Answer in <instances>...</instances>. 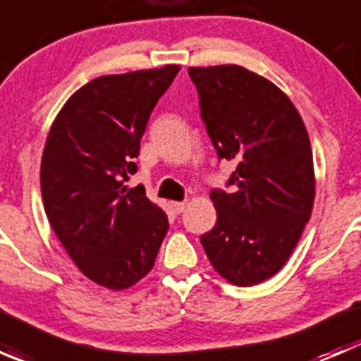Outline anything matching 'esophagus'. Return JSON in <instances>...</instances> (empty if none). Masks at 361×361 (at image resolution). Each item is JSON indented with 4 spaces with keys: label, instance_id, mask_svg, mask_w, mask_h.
Listing matches in <instances>:
<instances>
[{
    "label": "esophagus",
    "instance_id": "obj_1",
    "mask_svg": "<svg viewBox=\"0 0 361 361\" xmlns=\"http://www.w3.org/2000/svg\"><path fill=\"white\" fill-rule=\"evenodd\" d=\"M185 207H187V204H185V202H173V211H174V213H176V214L183 213Z\"/></svg>",
    "mask_w": 361,
    "mask_h": 361
}]
</instances>
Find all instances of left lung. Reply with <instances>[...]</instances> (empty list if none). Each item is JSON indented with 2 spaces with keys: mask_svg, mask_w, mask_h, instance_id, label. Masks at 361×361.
<instances>
[{
  "mask_svg": "<svg viewBox=\"0 0 361 361\" xmlns=\"http://www.w3.org/2000/svg\"><path fill=\"white\" fill-rule=\"evenodd\" d=\"M188 75L218 159L235 162L231 190H211L216 224L201 243L227 281L258 285L286 264L311 216L307 130L286 94L257 73L227 64Z\"/></svg>",
  "mask_w": 361,
  "mask_h": 361,
  "instance_id": "8db88e82",
  "label": "left lung"
}]
</instances>
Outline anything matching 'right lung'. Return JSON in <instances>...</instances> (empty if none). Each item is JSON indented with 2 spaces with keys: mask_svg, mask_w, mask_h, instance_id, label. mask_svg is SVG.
<instances>
[{
  "mask_svg": "<svg viewBox=\"0 0 361 361\" xmlns=\"http://www.w3.org/2000/svg\"><path fill=\"white\" fill-rule=\"evenodd\" d=\"M180 66L108 75L76 90L50 127L42 157L47 218L76 267L110 290L152 271L167 234V214L143 185L123 181L155 104Z\"/></svg>",
  "mask_w": 361,
  "mask_h": 361,
  "instance_id": "right-lung-1",
  "label": "right lung"
}]
</instances>
